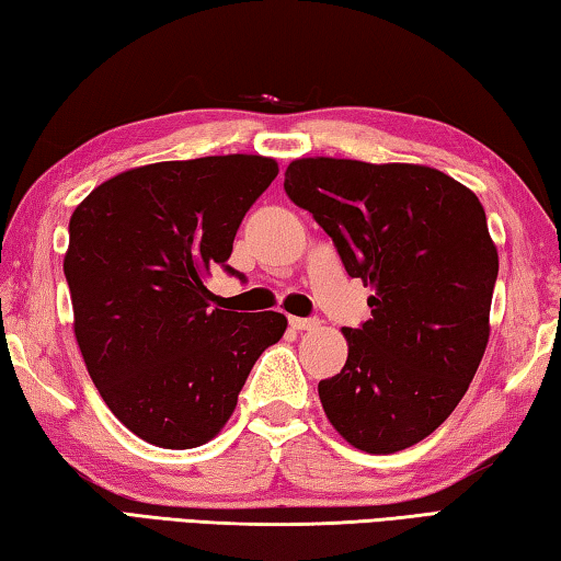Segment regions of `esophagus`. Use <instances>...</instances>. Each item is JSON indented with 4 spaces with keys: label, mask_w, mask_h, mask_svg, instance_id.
Here are the masks:
<instances>
[{
    "label": "esophagus",
    "mask_w": 561,
    "mask_h": 561,
    "mask_svg": "<svg viewBox=\"0 0 561 561\" xmlns=\"http://www.w3.org/2000/svg\"><path fill=\"white\" fill-rule=\"evenodd\" d=\"M289 325L294 331H313V329H319L321 321L319 319H297V316H291Z\"/></svg>",
    "instance_id": "1"
}]
</instances>
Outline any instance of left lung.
<instances>
[{
  "label": "left lung",
  "instance_id": "8db88e82",
  "mask_svg": "<svg viewBox=\"0 0 561 561\" xmlns=\"http://www.w3.org/2000/svg\"><path fill=\"white\" fill-rule=\"evenodd\" d=\"M284 191L373 287V319L343 329L348 360L319 382L325 416L368 454L422 442L461 402L491 333L497 250L481 201L430 167L331 157L291 161Z\"/></svg>",
  "mask_w": 561,
  "mask_h": 561
}]
</instances>
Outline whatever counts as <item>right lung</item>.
I'll list each match as a JSON object with an SVG mask.
<instances>
[{
	"mask_svg": "<svg viewBox=\"0 0 561 561\" xmlns=\"http://www.w3.org/2000/svg\"><path fill=\"white\" fill-rule=\"evenodd\" d=\"M279 167L257 154L129 169L70 216L64 260L76 341L112 414L161 449L210 442L254 360L282 339L277 311L213 309L203 279L228 257Z\"/></svg>",
	"mask_w": 561,
	"mask_h": 561,
	"instance_id": "obj_1",
	"label": "right lung"
}]
</instances>
